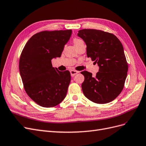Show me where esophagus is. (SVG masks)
I'll list each match as a JSON object with an SVG mask.
<instances>
[{
  "label": "esophagus",
  "mask_w": 146,
  "mask_h": 146,
  "mask_svg": "<svg viewBox=\"0 0 146 146\" xmlns=\"http://www.w3.org/2000/svg\"><path fill=\"white\" fill-rule=\"evenodd\" d=\"M78 73H79V72H78V71H76V70H71V71H70V74H71V76H75V75H76V74H78Z\"/></svg>",
  "instance_id": "34e87169"
}]
</instances>
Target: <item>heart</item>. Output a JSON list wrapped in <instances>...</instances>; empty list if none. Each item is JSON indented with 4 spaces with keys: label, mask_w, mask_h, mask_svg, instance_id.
Segmentation results:
<instances>
[{
    "label": "heart",
    "mask_w": 146,
    "mask_h": 146,
    "mask_svg": "<svg viewBox=\"0 0 146 146\" xmlns=\"http://www.w3.org/2000/svg\"><path fill=\"white\" fill-rule=\"evenodd\" d=\"M73 42H74V44L75 46L78 45V44H81V43H83V40H81V39H78V38H75L73 40Z\"/></svg>",
    "instance_id": "heart-1"
}]
</instances>
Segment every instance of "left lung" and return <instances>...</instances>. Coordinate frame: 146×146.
Returning <instances> with one entry per match:
<instances>
[{
    "label": "left lung",
    "mask_w": 146,
    "mask_h": 146,
    "mask_svg": "<svg viewBox=\"0 0 146 146\" xmlns=\"http://www.w3.org/2000/svg\"><path fill=\"white\" fill-rule=\"evenodd\" d=\"M78 36L87 45V56L100 67L95 76L83 71L84 95L97 104L114 100L124 88L128 64L123 46L117 37L110 33L94 29H84Z\"/></svg>",
    "instance_id": "8db88e82"
}]
</instances>
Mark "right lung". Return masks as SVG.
I'll return each instance as SVG.
<instances>
[{
  "label": "right lung",
  "instance_id": "right-lung-1",
  "mask_svg": "<svg viewBox=\"0 0 146 146\" xmlns=\"http://www.w3.org/2000/svg\"><path fill=\"white\" fill-rule=\"evenodd\" d=\"M72 33V30L37 33L22 51L19 72L23 87L31 100L42 107H54L66 96L70 73L53 67L51 59L60 57Z\"/></svg>",
  "mask_w": 146,
  "mask_h": 146
}]
</instances>
